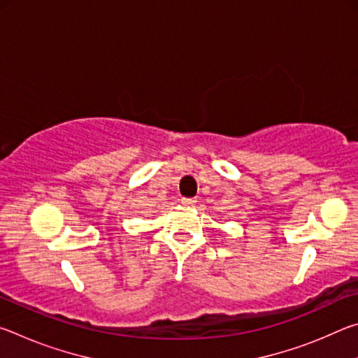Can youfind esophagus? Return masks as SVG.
Masks as SVG:
<instances>
[{"label": "esophagus", "mask_w": 358, "mask_h": 358, "mask_svg": "<svg viewBox=\"0 0 358 358\" xmlns=\"http://www.w3.org/2000/svg\"><path fill=\"white\" fill-rule=\"evenodd\" d=\"M196 199H181V203L187 205V207H191V205H196Z\"/></svg>", "instance_id": "obj_1"}]
</instances>
